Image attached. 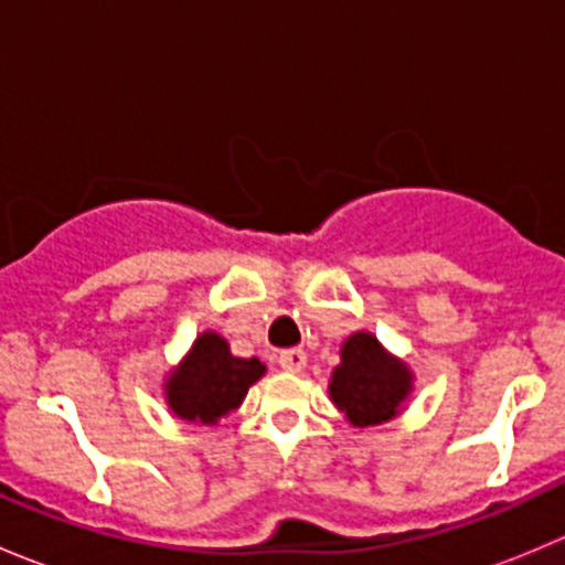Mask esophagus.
I'll list each match as a JSON object with an SVG mask.
<instances>
[{"label": "esophagus", "instance_id": "34e87169", "mask_svg": "<svg viewBox=\"0 0 565 565\" xmlns=\"http://www.w3.org/2000/svg\"><path fill=\"white\" fill-rule=\"evenodd\" d=\"M278 366L284 369V372H303L306 369V352L303 350H284L281 355H278Z\"/></svg>", "mask_w": 565, "mask_h": 565}]
</instances>
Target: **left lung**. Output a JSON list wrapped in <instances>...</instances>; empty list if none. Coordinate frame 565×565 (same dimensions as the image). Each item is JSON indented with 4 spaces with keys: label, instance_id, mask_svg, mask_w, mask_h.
<instances>
[{
    "label": "left lung",
    "instance_id": "1",
    "mask_svg": "<svg viewBox=\"0 0 565 565\" xmlns=\"http://www.w3.org/2000/svg\"><path fill=\"white\" fill-rule=\"evenodd\" d=\"M328 393L352 426H377L402 413L413 393V372L385 352L377 335L358 330L341 344V363L330 374Z\"/></svg>",
    "mask_w": 565,
    "mask_h": 565
}]
</instances>
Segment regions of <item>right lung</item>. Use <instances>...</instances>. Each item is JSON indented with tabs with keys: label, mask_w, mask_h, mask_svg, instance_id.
Returning <instances> with one entry per match:
<instances>
[{
	"label": "right lung",
	"mask_w": 565,
	"mask_h": 565,
	"mask_svg": "<svg viewBox=\"0 0 565 565\" xmlns=\"http://www.w3.org/2000/svg\"><path fill=\"white\" fill-rule=\"evenodd\" d=\"M262 374L265 363H259V358H235L226 339L204 330L180 366L169 372L163 391L177 418L213 426L241 407Z\"/></svg>",
	"instance_id": "obj_1"
}]
</instances>
